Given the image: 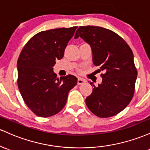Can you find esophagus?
Listing matches in <instances>:
<instances>
[{"label": "esophagus", "instance_id": "1", "mask_svg": "<svg viewBox=\"0 0 150 150\" xmlns=\"http://www.w3.org/2000/svg\"><path fill=\"white\" fill-rule=\"evenodd\" d=\"M86 81L85 79H83L82 78H78V80H77V83L79 84V85H81V84H83L84 83H86Z\"/></svg>", "mask_w": 150, "mask_h": 150}]
</instances>
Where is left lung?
<instances>
[{"instance_id":"8db88e82","label":"left lung","mask_w":150,"mask_h":150,"mask_svg":"<svg viewBox=\"0 0 150 150\" xmlns=\"http://www.w3.org/2000/svg\"><path fill=\"white\" fill-rule=\"evenodd\" d=\"M80 37L90 45L93 63L103 71L101 83L95 86L86 98V103L94 115L108 117L125 109L134 95L137 71L129 45L118 35L98 26H81L74 39Z\"/></svg>"}]
</instances>
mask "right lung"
Instances as JSON below:
<instances>
[{
    "mask_svg": "<svg viewBox=\"0 0 150 150\" xmlns=\"http://www.w3.org/2000/svg\"><path fill=\"white\" fill-rule=\"evenodd\" d=\"M76 28L40 32L27 42L18 58V88L26 105L40 117H50L61 111L69 92L76 85L74 76L59 79L53 71L56 60L63 57Z\"/></svg>",
    "mask_w": 150,
    "mask_h": 150,
    "instance_id": "1",
    "label": "right lung"
}]
</instances>
